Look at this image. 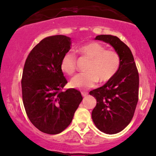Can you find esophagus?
Instances as JSON below:
<instances>
[{"label":"esophagus","mask_w":156,"mask_h":156,"mask_svg":"<svg viewBox=\"0 0 156 156\" xmlns=\"http://www.w3.org/2000/svg\"><path fill=\"white\" fill-rule=\"evenodd\" d=\"M87 94H88L87 92H81V95H82L83 97H87Z\"/></svg>","instance_id":"esophagus-1"}]
</instances>
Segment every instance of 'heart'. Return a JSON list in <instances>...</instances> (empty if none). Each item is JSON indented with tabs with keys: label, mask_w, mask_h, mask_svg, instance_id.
I'll return each instance as SVG.
<instances>
[{
	"label": "heart",
	"mask_w": 156,
	"mask_h": 156,
	"mask_svg": "<svg viewBox=\"0 0 156 156\" xmlns=\"http://www.w3.org/2000/svg\"><path fill=\"white\" fill-rule=\"evenodd\" d=\"M77 51L90 59L86 70L77 74L70 81L71 87L84 90L94 87L100 80L101 82L111 80L119 72L121 66L120 55L115 50H106L97 42H91L78 48ZM60 68L64 73L72 75L76 69V56L69 51L63 55Z\"/></svg>",
	"instance_id": "obj_1"
}]
</instances>
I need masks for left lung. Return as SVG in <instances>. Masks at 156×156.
<instances>
[{
    "label": "left lung",
    "mask_w": 156,
    "mask_h": 156,
    "mask_svg": "<svg viewBox=\"0 0 156 156\" xmlns=\"http://www.w3.org/2000/svg\"><path fill=\"white\" fill-rule=\"evenodd\" d=\"M95 40L111 45L121 57L115 75L102 87L90 92L97 105L92 111L96 127L107 134H114L126 127L131 121L138 102L139 75L130 48L116 36L100 34Z\"/></svg>",
    "instance_id": "1"
}]
</instances>
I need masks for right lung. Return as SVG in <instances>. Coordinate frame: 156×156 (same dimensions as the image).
<instances>
[{"instance_id": "obj_1", "label": "right lung", "mask_w": 156, "mask_h": 156, "mask_svg": "<svg viewBox=\"0 0 156 156\" xmlns=\"http://www.w3.org/2000/svg\"><path fill=\"white\" fill-rule=\"evenodd\" d=\"M71 44L65 35L45 37L30 52L23 69L21 84L26 114L34 127L48 134L65 130L83 100L74 88L62 91L67 81L60 63Z\"/></svg>"}]
</instances>
